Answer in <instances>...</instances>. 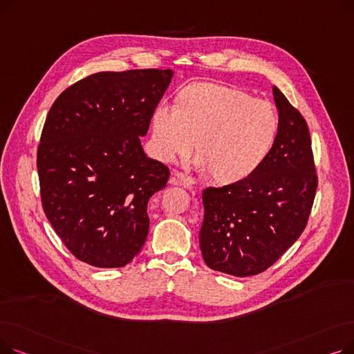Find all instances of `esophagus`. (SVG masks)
<instances>
[{"mask_svg":"<svg viewBox=\"0 0 354 354\" xmlns=\"http://www.w3.org/2000/svg\"><path fill=\"white\" fill-rule=\"evenodd\" d=\"M171 183L172 185H180V187L185 188H191L195 185V180L187 175L179 174V172H172V178H171Z\"/></svg>","mask_w":354,"mask_h":354,"instance_id":"1","label":"esophagus"}]
</instances>
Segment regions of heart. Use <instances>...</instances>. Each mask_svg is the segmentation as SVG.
Here are the masks:
<instances>
[{
    "instance_id": "1",
    "label": "heart",
    "mask_w": 354,
    "mask_h": 354,
    "mask_svg": "<svg viewBox=\"0 0 354 354\" xmlns=\"http://www.w3.org/2000/svg\"><path fill=\"white\" fill-rule=\"evenodd\" d=\"M277 129L270 103L216 83L189 84L178 103L162 100L152 113L153 151L160 160L191 155L198 139L196 166L222 182L255 171L271 151Z\"/></svg>"
}]
</instances>
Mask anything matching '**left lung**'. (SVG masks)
Returning a JSON list of instances; mask_svg holds the SVG:
<instances>
[{
  "label": "left lung",
  "instance_id": "8db88e82",
  "mask_svg": "<svg viewBox=\"0 0 354 354\" xmlns=\"http://www.w3.org/2000/svg\"><path fill=\"white\" fill-rule=\"evenodd\" d=\"M272 95L278 129L266 159L247 178L202 194L203 261L235 277L263 272L299 239L317 189L307 123L278 87Z\"/></svg>",
  "mask_w": 354,
  "mask_h": 354
}]
</instances>
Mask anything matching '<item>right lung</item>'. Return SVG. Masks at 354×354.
I'll use <instances>...</instances> for the list:
<instances>
[{
    "instance_id": "1",
    "label": "right lung",
    "mask_w": 354,
    "mask_h": 354,
    "mask_svg": "<svg viewBox=\"0 0 354 354\" xmlns=\"http://www.w3.org/2000/svg\"><path fill=\"white\" fill-rule=\"evenodd\" d=\"M174 70L100 71L51 106L37 153L47 219L70 252L90 266L132 261L149 232L147 202L169 169L140 138Z\"/></svg>"
}]
</instances>
